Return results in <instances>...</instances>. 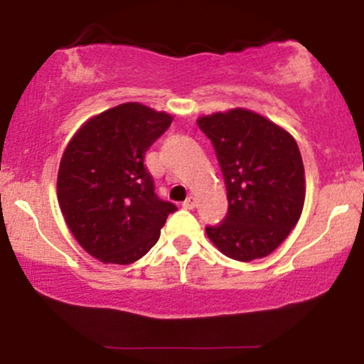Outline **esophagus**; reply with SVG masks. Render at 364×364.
I'll use <instances>...</instances> for the list:
<instances>
[{
  "label": "esophagus",
  "instance_id": "obj_1",
  "mask_svg": "<svg viewBox=\"0 0 364 364\" xmlns=\"http://www.w3.org/2000/svg\"><path fill=\"white\" fill-rule=\"evenodd\" d=\"M183 207L188 208V210H191V208H195V198H193V196H188L185 202H183Z\"/></svg>",
  "mask_w": 364,
  "mask_h": 364
}]
</instances>
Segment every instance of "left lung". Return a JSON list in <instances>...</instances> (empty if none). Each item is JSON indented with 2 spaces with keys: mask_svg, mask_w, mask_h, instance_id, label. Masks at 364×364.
<instances>
[{
  "mask_svg": "<svg viewBox=\"0 0 364 364\" xmlns=\"http://www.w3.org/2000/svg\"><path fill=\"white\" fill-rule=\"evenodd\" d=\"M198 128L212 141L228 190V214L207 225L225 257L252 262L270 255L298 224L304 203V168L286 129L248 109L203 116Z\"/></svg>",
  "mask_w": 364,
  "mask_h": 364,
  "instance_id": "1",
  "label": "left lung"
}]
</instances>
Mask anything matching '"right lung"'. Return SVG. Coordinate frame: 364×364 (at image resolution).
<instances>
[{
    "label": "right lung",
    "instance_id": "right-lung-1",
    "mask_svg": "<svg viewBox=\"0 0 364 364\" xmlns=\"http://www.w3.org/2000/svg\"><path fill=\"white\" fill-rule=\"evenodd\" d=\"M171 123L166 112L127 102L89 119L70 140L58 171V202L92 257L118 265L136 262L178 210L156 195L144 166L145 152Z\"/></svg>",
    "mask_w": 364,
    "mask_h": 364
}]
</instances>
